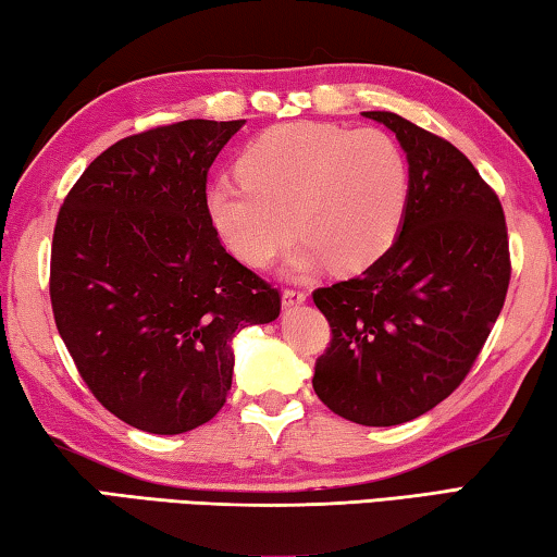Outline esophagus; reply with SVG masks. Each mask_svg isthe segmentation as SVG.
Masks as SVG:
<instances>
[{"mask_svg": "<svg viewBox=\"0 0 557 557\" xmlns=\"http://www.w3.org/2000/svg\"><path fill=\"white\" fill-rule=\"evenodd\" d=\"M305 301H307L305 292H299V289H285V292H282V307H285V309H292V307H297V305H305Z\"/></svg>", "mask_w": 557, "mask_h": 557, "instance_id": "1", "label": "esophagus"}]
</instances>
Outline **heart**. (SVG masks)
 <instances>
[{
    "instance_id": "b5f03b06",
    "label": "heart",
    "mask_w": 557,
    "mask_h": 557,
    "mask_svg": "<svg viewBox=\"0 0 557 557\" xmlns=\"http://www.w3.org/2000/svg\"><path fill=\"white\" fill-rule=\"evenodd\" d=\"M238 176L206 191L213 233L245 265L268 268L297 228L305 243L292 277L373 265L398 235L410 191L408 159L391 135L326 122L265 129L243 149Z\"/></svg>"
}]
</instances>
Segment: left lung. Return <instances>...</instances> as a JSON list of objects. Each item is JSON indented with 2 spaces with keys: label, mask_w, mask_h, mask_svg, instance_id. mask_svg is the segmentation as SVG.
Listing matches in <instances>:
<instances>
[{
  "label": "left lung",
  "mask_w": 557,
  "mask_h": 557,
  "mask_svg": "<svg viewBox=\"0 0 557 557\" xmlns=\"http://www.w3.org/2000/svg\"><path fill=\"white\" fill-rule=\"evenodd\" d=\"M363 115L403 147L408 206L371 268L314 292L332 346L312 385L342 418L391 428L465 381L504 307L511 262L502 203L455 145L395 112Z\"/></svg>",
  "instance_id": "1"
}]
</instances>
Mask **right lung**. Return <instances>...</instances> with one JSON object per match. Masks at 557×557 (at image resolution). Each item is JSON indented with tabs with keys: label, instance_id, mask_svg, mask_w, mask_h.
<instances>
[{
	"label": "right lung",
	"instance_id": "obj_1",
	"mask_svg": "<svg viewBox=\"0 0 557 557\" xmlns=\"http://www.w3.org/2000/svg\"><path fill=\"white\" fill-rule=\"evenodd\" d=\"M245 120H184L120 139L75 182L51 245V305L83 381L127 425L182 435L231 391L233 338L280 295L225 252L206 176Z\"/></svg>",
	"mask_w": 557,
	"mask_h": 557
}]
</instances>
